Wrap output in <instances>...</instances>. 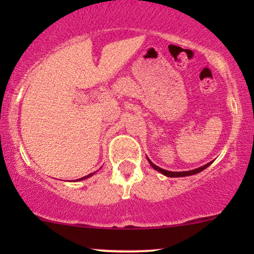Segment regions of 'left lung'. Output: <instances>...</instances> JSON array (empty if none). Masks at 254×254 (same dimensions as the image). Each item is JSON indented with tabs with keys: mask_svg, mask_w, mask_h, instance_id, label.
<instances>
[{
	"mask_svg": "<svg viewBox=\"0 0 254 254\" xmlns=\"http://www.w3.org/2000/svg\"><path fill=\"white\" fill-rule=\"evenodd\" d=\"M147 159H148V157H147ZM148 161H149L150 166H151V167L154 168V170L157 171V172H160V173H162V174H164V176H167V177H188V176H193V174L199 173V172H202L203 170H205V168L208 167V166H210V165H211V162H209V164L204 165V166H202V167L196 168V170H192V171H185V172H171V171H166V170H164V168H160L159 166L154 165L153 162H151L149 159H148Z\"/></svg>",
	"mask_w": 254,
	"mask_h": 254,
	"instance_id": "1",
	"label": "left lung"
}]
</instances>
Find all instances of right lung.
Returning a JSON list of instances; mask_svg holds the SVG:
<instances>
[{"label":"right lung","instance_id":"add662e5","mask_svg":"<svg viewBox=\"0 0 254 254\" xmlns=\"http://www.w3.org/2000/svg\"><path fill=\"white\" fill-rule=\"evenodd\" d=\"M95 172H93V173H90V174H88V176H86V177H82L81 178V179H78V180H83V179H87V178H89L90 176H93V174H94Z\"/></svg>","mask_w":254,"mask_h":254}]
</instances>
